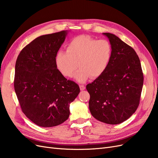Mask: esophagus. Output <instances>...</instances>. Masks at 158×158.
I'll list each match as a JSON object with an SVG mask.
<instances>
[{"instance_id":"esophagus-1","label":"esophagus","mask_w":158,"mask_h":158,"mask_svg":"<svg viewBox=\"0 0 158 158\" xmlns=\"http://www.w3.org/2000/svg\"><path fill=\"white\" fill-rule=\"evenodd\" d=\"M79 87H80V89L81 90V91H83V90L85 89V86L83 85H79Z\"/></svg>"}]
</instances>
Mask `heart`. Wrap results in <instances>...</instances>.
<instances>
[{
    "label": "heart",
    "instance_id": "1",
    "mask_svg": "<svg viewBox=\"0 0 158 158\" xmlns=\"http://www.w3.org/2000/svg\"><path fill=\"white\" fill-rule=\"evenodd\" d=\"M112 56V47L107 40H96L89 35H81L72 39L67 44L66 52L58 51L56 65L60 73L71 77L75 75L79 82H85L90 77L97 78L105 73Z\"/></svg>",
    "mask_w": 158,
    "mask_h": 158
}]
</instances>
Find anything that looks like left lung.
<instances>
[{"label": "left lung", "instance_id": "8db88e82", "mask_svg": "<svg viewBox=\"0 0 158 158\" xmlns=\"http://www.w3.org/2000/svg\"><path fill=\"white\" fill-rule=\"evenodd\" d=\"M112 47L105 72L86 89L94 118L109 124L123 123L138 109L143 83L140 61L134 49L114 34L103 33Z\"/></svg>", "mask_w": 158, "mask_h": 158}]
</instances>
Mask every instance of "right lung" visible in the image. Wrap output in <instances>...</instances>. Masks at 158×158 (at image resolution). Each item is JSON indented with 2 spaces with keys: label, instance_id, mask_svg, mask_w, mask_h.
<instances>
[{
  "label": "right lung",
  "instance_id": "obj_1",
  "mask_svg": "<svg viewBox=\"0 0 158 158\" xmlns=\"http://www.w3.org/2000/svg\"><path fill=\"white\" fill-rule=\"evenodd\" d=\"M67 30L43 35L27 45L15 65L14 87L24 114L41 127H53L68 119L69 105L80 92L56 65V56Z\"/></svg>",
  "mask_w": 158,
  "mask_h": 158
}]
</instances>
